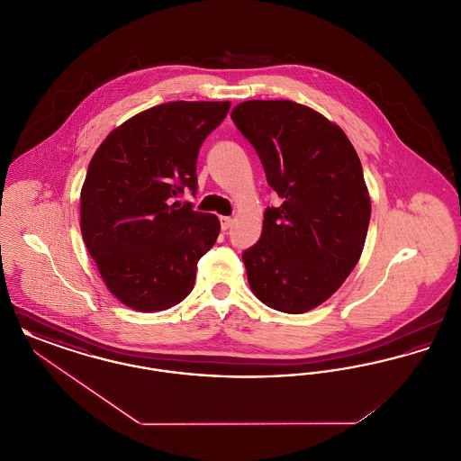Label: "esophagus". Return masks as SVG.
<instances>
[{"mask_svg":"<svg viewBox=\"0 0 461 461\" xmlns=\"http://www.w3.org/2000/svg\"><path fill=\"white\" fill-rule=\"evenodd\" d=\"M221 221V230L222 231H226L228 228H231V224H233V220L231 218H226V216H222V218H220Z\"/></svg>","mask_w":461,"mask_h":461,"instance_id":"34e87169","label":"esophagus"}]
</instances>
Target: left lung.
Masks as SVG:
<instances>
[{"mask_svg": "<svg viewBox=\"0 0 461 461\" xmlns=\"http://www.w3.org/2000/svg\"><path fill=\"white\" fill-rule=\"evenodd\" d=\"M231 119L284 200L264 211L261 239L241 254L249 285L267 307L306 312L361 258L372 202L359 157L337 124L290 100H249Z\"/></svg>", "mask_w": 461, "mask_h": 461, "instance_id": "obj_1", "label": "left lung"}]
</instances>
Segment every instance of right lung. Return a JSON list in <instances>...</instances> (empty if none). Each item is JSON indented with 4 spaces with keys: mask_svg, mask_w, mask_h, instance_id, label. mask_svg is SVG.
<instances>
[{
    "mask_svg": "<svg viewBox=\"0 0 461 461\" xmlns=\"http://www.w3.org/2000/svg\"><path fill=\"white\" fill-rule=\"evenodd\" d=\"M230 102H169L110 132L81 190V233L110 292L141 312L179 304L198 259L216 243L220 220L176 198L197 190L203 140Z\"/></svg>",
    "mask_w": 461,
    "mask_h": 461,
    "instance_id": "1",
    "label": "right lung"
}]
</instances>
